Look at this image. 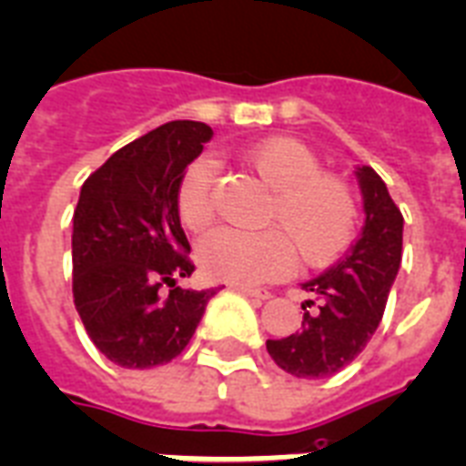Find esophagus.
Segmentation results:
<instances>
[{
  "label": "esophagus",
  "instance_id": "esophagus-1",
  "mask_svg": "<svg viewBox=\"0 0 466 466\" xmlns=\"http://www.w3.org/2000/svg\"><path fill=\"white\" fill-rule=\"evenodd\" d=\"M233 290H238V293L242 295H249V298H257V299H268L271 298V293H268L267 288H249V286H230Z\"/></svg>",
  "mask_w": 466,
  "mask_h": 466
}]
</instances>
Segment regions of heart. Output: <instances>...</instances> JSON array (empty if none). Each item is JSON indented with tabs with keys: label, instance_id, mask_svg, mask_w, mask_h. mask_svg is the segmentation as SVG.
I'll list each match as a JSON object with an SVG mask.
<instances>
[{
	"label": "heart",
	"instance_id": "heart-1",
	"mask_svg": "<svg viewBox=\"0 0 466 466\" xmlns=\"http://www.w3.org/2000/svg\"><path fill=\"white\" fill-rule=\"evenodd\" d=\"M242 164L271 187L264 224L242 233L209 230L198 242V261L209 279L255 286L293 267L295 249L305 267H329L357 236L360 207L340 176L319 168V157L295 137L274 136L249 145ZM217 167L207 157L190 161L178 180L176 211L180 224L198 233L214 218ZM277 228L274 229L273 226Z\"/></svg>",
	"mask_w": 466,
	"mask_h": 466
}]
</instances>
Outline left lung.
<instances>
[{"instance_id": "obj_1", "label": "left lung", "mask_w": 466, "mask_h": 466, "mask_svg": "<svg viewBox=\"0 0 466 466\" xmlns=\"http://www.w3.org/2000/svg\"><path fill=\"white\" fill-rule=\"evenodd\" d=\"M364 199L362 236L326 274L302 283L311 299L302 329L267 340L271 360L298 379H329L355 360L379 329L402 261L405 218L371 167L357 168Z\"/></svg>"}]
</instances>
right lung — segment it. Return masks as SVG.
I'll list each match as a JSON object with an SVG mask.
<instances>
[{
    "label": "right lung",
    "instance_id": "add662e5",
    "mask_svg": "<svg viewBox=\"0 0 466 466\" xmlns=\"http://www.w3.org/2000/svg\"><path fill=\"white\" fill-rule=\"evenodd\" d=\"M211 136L207 123H164L114 152L80 187L73 302L95 348L118 367L171 362L217 293L176 286L195 271L176 190Z\"/></svg>",
    "mask_w": 466,
    "mask_h": 466
}]
</instances>
